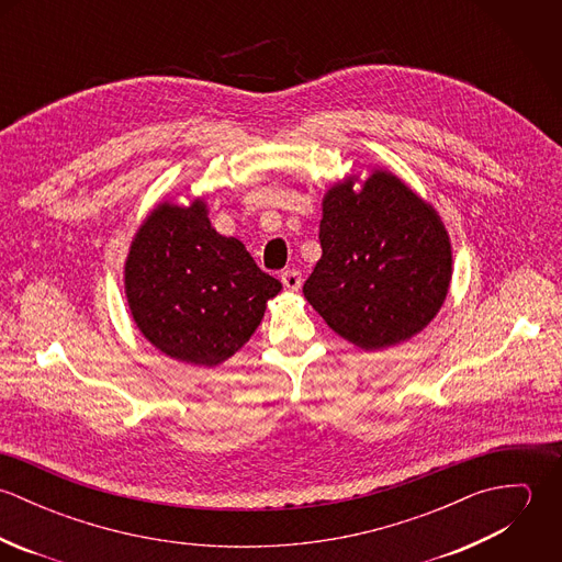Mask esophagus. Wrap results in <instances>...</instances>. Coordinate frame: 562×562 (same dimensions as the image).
<instances>
[{"label":"esophagus","mask_w":562,"mask_h":562,"mask_svg":"<svg viewBox=\"0 0 562 562\" xmlns=\"http://www.w3.org/2000/svg\"><path fill=\"white\" fill-rule=\"evenodd\" d=\"M281 283L290 290V292H296L301 285H303V277L299 270H285L281 274Z\"/></svg>","instance_id":"34e87169"}]
</instances>
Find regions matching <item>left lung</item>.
<instances>
[{"mask_svg":"<svg viewBox=\"0 0 562 562\" xmlns=\"http://www.w3.org/2000/svg\"><path fill=\"white\" fill-rule=\"evenodd\" d=\"M322 199L321 261L303 294L324 322L363 350L417 335L441 310L452 279L450 236L422 196L374 168Z\"/></svg>","mask_w":562,"mask_h":562,"instance_id":"1","label":"left lung"}]
</instances>
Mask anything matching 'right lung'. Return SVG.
<instances>
[{"label": "right lung", "mask_w": 562, "mask_h": 562, "mask_svg": "<svg viewBox=\"0 0 562 562\" xmlns=\"http://www.w3.org/2000/svg\"><path fill=\"white\" fill-rule=\"evenodd\" d=\"M279 292L240 240L212 227L203 199L154 207L125 261L136 326L164 355L192 366L214 368L236 355Z\"/></svg>", "instance_id": "add662e5"}]
</instances>
